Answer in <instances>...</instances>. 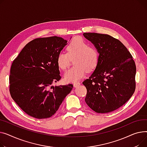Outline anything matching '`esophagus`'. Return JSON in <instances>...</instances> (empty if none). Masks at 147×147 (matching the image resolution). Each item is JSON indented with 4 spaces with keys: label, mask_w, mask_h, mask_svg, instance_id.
<instances>
[{
    "label": "esophagus",
    "mask_w": 147,
    "mask_h": 147,
    "mask_svg": "<svg viewBox=\"0 0 147 147\" xmlns=\"http://www.w3.org/2000/svg\"><path fill=\"white\" fill-rule=\"evenodd\" d=\"M81 84H80V82H75L74 84V87L75 88V87H78V86L80 85Z\"/></svg>",
    "instance_id": "1"
}]
</instances>
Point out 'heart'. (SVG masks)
<instances>
[{"instance_id": "obj_1", "label": "heart", "mask_w": 147, "mask_h": 147, "mask_svg": "<svg viewBox=\"0 0 147 147\" xmlns=\"http://www.w3.org/2000/svg\"><path fill=\"white\" fill-rule=\"evenodd\" d=\"M67 53L60 52L57 57V64L60 69L65 70L74 59L75 65L65 72L64 80L67 82H75L84 76L86 71H92L98 62L97 49L90 46L88 43L80 37L73 38L69 43Z\"/></svg>"}]
</instances>
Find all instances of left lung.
<instances>
[{"label": "left lung", "instance_id": "left-lung-1", "mask_svg": "<svg viewBox=\"0 0 147 147\" xmlns=\"http://www.w3.org/2000/svg\"><path fill=\"white\" fill-rule=\"evenodd\" d=\"M99 53L94 71L82 84L85 101L94 111L106 113L122 106L135 90L136 65L123 43L108 34L84 32Z\"/></svg>", "mask_w": 147, "mask_h": 147}]
</instances>
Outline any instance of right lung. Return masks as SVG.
<instances>
[{"instance_id": "1", "label": "right lung", "mask_w": 147, "mask_h": 147, "mask_svg": "<svg viewBox=\"0 0 147 147\" xmlns=\"http://www.w3.org/2000/svg\"><path fill=\"white\" fill-rule=\"evenodd\" d=\"M67 42L57 36L36 38L25 45L12 62L11 96L33 117L41 119L54 115L73 88L71 84L51 86L61 78L57 57Z\"/></svg>"}]
</instances>
